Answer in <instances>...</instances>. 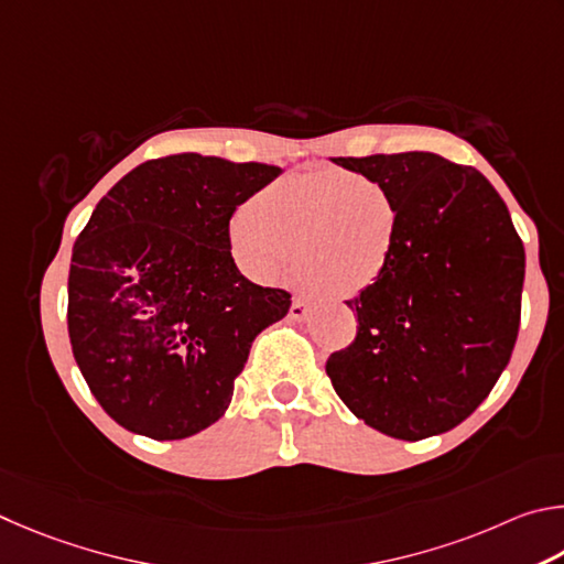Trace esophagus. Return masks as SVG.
<instances>
[{
    "mask_svg": "<svg viewBox=\"0 0 564 564\" xmlns=\"http://www.w3.org/2000/svg\"><path fill=\"white\" fill-rule=\"evenodd\" d=\"M307 307H310V304H307V300H304V297H294L292 300V307H290V317L292 319H304V317H307Z\"/></svg>",
    "mask_w": 564,
    "mask_h": 564,
    "instance_id": "1",
    "label": "esophagus"
}]
</instances>
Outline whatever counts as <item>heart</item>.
<instances>
[{"label":"heart","instance_id":"b5f03b06","mask_svg":"<svg viewBox=\"0 0 564 564\" xmlns=\"http://www.w3.org/2000/svg\"><path fill=\"white\" fill-rule=\"evenodd\" d=\"M399 227V205L383 185L312 171L257 193L230 225V252L257 282L288 280L297 262L302 282L324 297H354L387 272Z\"/></svg>","mask_w":564,"mask_h":564}]
</instances>
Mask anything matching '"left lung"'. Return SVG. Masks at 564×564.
<instances>
[{
  "label": "left lung",
  "mask_w": 564,
  "mask_h": 564,
  "mask_svg": "<svg viewBox=\"0 0 564 564\" xmlns=\"http://www.w3.org/2000/svg\"><path fill=\"white\" fill-rule=\"evenodd\" d=\"M399 205L391 264L347 304L357 337L327 377L354 416L391 438L456 429L508 367L525 247L486 175L436 153L332 158Z\"/></svg>",
  "instance_id": "1"
}]
</instances>
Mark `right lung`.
I'll use <instances>...</instances> for the list:
<instances>
[{"instance_id": "right-lung-1", "label": "right lung", "mask_w": 564, "mask_h": 564, "mask_svg": "<svg viewBox=\"0 0 564 564\" xmlns=\"http://www.w3.org/2000/svg\"><path fill=\"white\" fill-rule=\"evenodd\" d=\"M280 173L175 153L133 167L96 205L74 242L66 322L78 369L118 426L177 441L230 406L254 337L292 304L237 270L230 217Z\"/></svg>"}]
</instances>
